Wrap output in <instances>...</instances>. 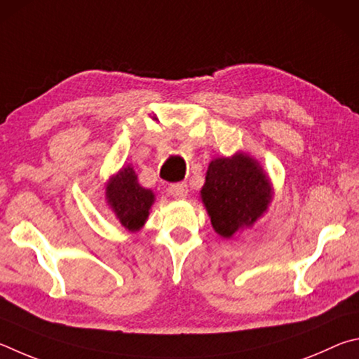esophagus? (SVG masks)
Instances as JSON below:
<instances>
[{"instance_id": "esophagus-1", "label": "esophagus", "mask_w": 359, "mask_h": 359, "mask_svg": "<svg viewBox=\"0 0 359 359\" xmlns=\"http://www.w3.org/2000/svg\"><path fill=\"white\" fill-rule=\"evenodd\" d=\"M168 192L172 194L175 198H186L187 196V184L180 183V184H172L168 187Z\"/></svg>"}]
</instances>
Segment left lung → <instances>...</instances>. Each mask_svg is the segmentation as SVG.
I'll list each match as a JSON object with an SVG mask.
<instances>
[{
    "mask_svg": "<svg viewBox=\"0 0 359 359\" xmlns=\"http://www.w3.org/2000/svg\"><path fill=\"white\" fill-rule=\"evenodd\" d=\"M202 200L219 235L230 238L266 211L271 184L259 163L244 154L215 159L206 172Z\"/></svg>",
    "mask_w": 359,
    "mask_h": 359,
    "instance_id": "left-lung-1",
    "label": "left lung"
}]
</instances>
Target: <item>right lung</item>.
<instances>
[{
	"label": "right lung",
	"mask_w": 359,
	"mask_h": 359,
	"mask_svg": "<svg viewBox=\"0 0 359 359\" xmlns=\"http://www.w3.org/2000/svg\"><path fill=\"white\" fill-rule=\"evenodd\" d=\"M107 198L119 222L134 231L147 221L154 194L138 184L134 168L126 167L107 186Z\"/></svg>",
	"instance_id": "obj_1"
}]
</instances>
